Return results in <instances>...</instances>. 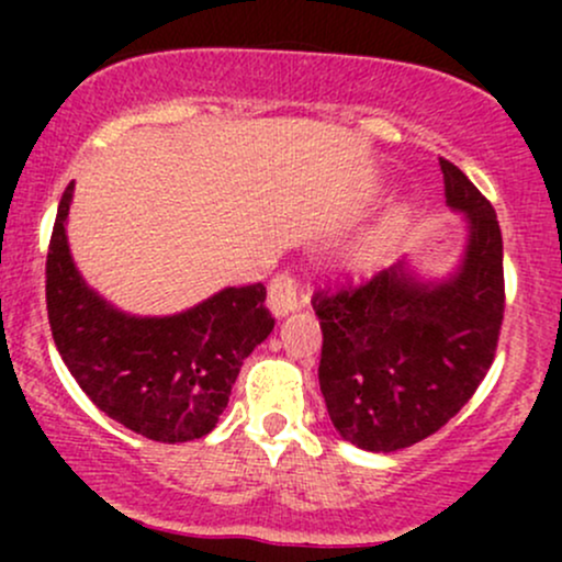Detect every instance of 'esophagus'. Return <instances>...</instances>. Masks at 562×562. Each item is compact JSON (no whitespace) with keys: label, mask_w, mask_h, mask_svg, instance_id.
Returning <instances> with one entry per match:
<instances>
[{"label":"esophagus","mask_w":562,"mask_h":562,"mask_svg":"<svg viewBox=\"0 0 562 562\" xmlns=\"http://www.w3.org/2000/svg\"><path fill=\"white\" fill-rule=\"evenodd\" d=\"M269 308L277 314V317H285L293 308H301V290L295 277L290 272L277 274L272 282H269Z\"/></svg>","instance_id":"obj_1"}]
</instances>
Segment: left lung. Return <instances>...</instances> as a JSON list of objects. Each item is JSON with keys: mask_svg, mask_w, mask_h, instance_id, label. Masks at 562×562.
Listing matches in <instances>:
<instances>
[{"mask_svg": "<svg viewBox=\"0 0 562 562\" xmlns=\"http://www.w3.org/2000/svg\"><path fill=\"white\" fill-rule=\"evenodd\" d=\"M449 209L468 214L460 269L420 282L383 269L359 285L317 290L319 389L346 441L396 451L443 428L494 362L505 317V269L496 214L451 160H438Z\"/></svg>", "mask_w": 562, "mask_h": 562, "instance_id": "8db88e82", "label": "left lung"}]
</instances>
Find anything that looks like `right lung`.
<instances>
[{"mask_svg":"<svg viewBox=\"0 0 562 562\" xmlns=\"http://www.w3.org/2000/svg\"><path fill=\"white\" fill-rule=\"evenodd\" d=\"M63 192L47 254V317L63 362L92 402L160 443L203 438L227 409L237 372L274 317L261 282L224 288L173 317H128L87 288L70 259Z\"/></svg>","mask_w":562,"mask_h":562,"instance_id":"add662e5","label":"right lung"}]
</instances>
